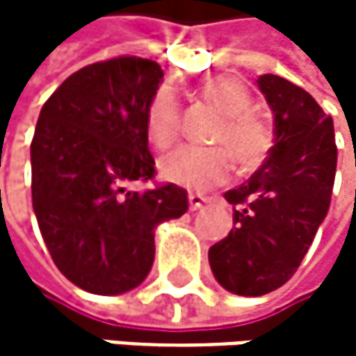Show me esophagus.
I'll return each mask as SVG.
<instances>
[{"instance_id":"esophagus-1","label":"esophagus","mask_w":356,"mask_h":356,"mask_svg":"<svg viewBox=\"0 0 356 356\" xmlns=\"http://www.w3.org/2000/svg\"><path fill=\"white\" fill-rule=\"evenodd\" d=\"M188 202H190V209L196 211V209L202 207L204 202H209V198H207V196H202V194H196V192H190V194H188Z\"/></svg>"}]
</instances>
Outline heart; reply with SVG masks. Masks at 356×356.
Here are the masks:
<instances>
[{"label":"heart","mask_w":356,"mask_h":356,"mask_svg":"<svg viewBox=\"0 0 356 356\" xmlns=\"http://www.w3.org/2000/svg\"><path fill=\"white\" fill-rule=\"evenodd\" d=\"M200 98L222 113L213 130V147H179L160 160L166 181L184 188L209 190L224 184L232 166L250 172L261 166L273 149V130L252 111L250 89L235 79H211L202 83ZM181 111L170 89H158L145 108V134L156 149H168L179 138Z\"/></svg>","instance_id":"obj_1"}]
</instances>
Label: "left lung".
<instances>
[{
    "instance_id": "1",
    "label": "left lung",
    "mask_w": 356,
    "mask_h": 356,
    "mask_svg": "<svg viewBox=\"0 0 356 356\" xmlns=\"http://www.w3.org/2000/svg\"><path fill=\"white\" fill-rule=\"evenodd\" d=\"M256 83L275 117V145L248 184L224 194L235 222L209 248L216 280L243 297L267 295L299 269L329 211L337 164L331 115L282 76Z\"/></svg>"
}]
</instances>
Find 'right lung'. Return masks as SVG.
I'll return each instance as SVG.
<instances>
[{
	"label": "right lung",
	"instance_id": "obj_1",
	"mask_svg": "<svg viewBox=\"0 0 356 356\" xmlns=\"http://www.w3.org/2000/svg\"><path fill=\"white\" fill-rule=\"evenodd\" d=\"M164 72L121 55L81 67L40 111L31 140V200L57 269L93 295H121L154 265L156 226L188 211L175 184L130 192L156 162L145 108Z\"/></svg>",
	"mask_w": 356,
	"mask_h": 356
}]
</instances>
